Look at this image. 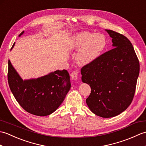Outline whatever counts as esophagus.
I'll use <instances>...</instances> for the list:
<instances>
[{
    "label": "esophagus",
    "mask_w": 146,
    "mask_h": 146,
    "mask_svg": "<svg viewBox=\"0 0 146 146\" xmlns=\"http://www.w3.org/2000/svg\"><path fill=\"white\" fill-rule=\"evenodd\" d=\"M71 78L74 80H76L78 79V72L77 71H73L70 75Z\"/></svg>",
    "instance_id": "obj_1"
}]
</instances>
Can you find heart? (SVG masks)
<instances>
[{
	"instance_id": "obj_1",
	"label": "heart",
	"mask_w": 146,
	"mask_h": 146,
	"mask_svg": "<svg viewBox=\"0 0 146 146\" xmlns=\"http://www.w3.org/2000/svg\"><path fill=\"white\" fill-rule=\"evenodd\" d=\"M107 40L102 33L83 31L71 37L68 43L70 50L77 51L76 60L78 64L86 65L97 60L106 48Z\"/></svg>"
}]
</instances>
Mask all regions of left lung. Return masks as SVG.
I'll use <instances>...</instances> for the list:
<instances>
[{"mask_svg": "<svg viewBox=\"0 0 146 146\" xmlns=\"http://www.w3.org/2000/svg\"><path fill=\"white\" fill-rule=\"evenodd\" d=\"M114 48L81 69L82 80L91 87L86 99L93 113L104 118L117 116L131 105L135 92L140 65L131 41L122 35L106 29Z\"/></svg>", "mask_w": 146, "mask_h": 146, "instance_id": "left-lung-1", "label": "left lung"}]
</instances>
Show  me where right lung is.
Returning <instances> with one entry per match:
<instances>
[{
	"instance_id": "1",
	"label": "right lung",
	"mask_w": 146,
	"mask_h": 146,
	"mask_svg": "<svg viewBox=\"0 0 146 146\" xmlns=\"http://www.w3.org/2000/svg\"><path fill=\"white\" fill-rule=\"evenodd\" d=\"M7 78L9 87L19 104L27 112L38 116L54 112L71 88L70 75L66 70H56L38 78L23 80L10 60Z\"/></svg>"
}]
</instances>
